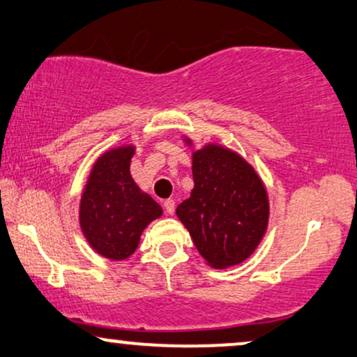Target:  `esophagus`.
I'll return each mask as SVG.
<instances>
[{
    "label": "esophagus",
    "instance_id": "34e87169",
    "mask_svg": "<svg viewBox=\"0 0 357 357\" xmlns=\"http://www.w3.org/2000/svg\"><path fill=\"white\" fill-rule=\"evenodd\" d=\"M164 208H165V213L167 215H174L175 212V202L174 200H165L164 202Z\"/></svg>",
    "mask_w": 357,
    "mask_h": 357
}]
</instances>
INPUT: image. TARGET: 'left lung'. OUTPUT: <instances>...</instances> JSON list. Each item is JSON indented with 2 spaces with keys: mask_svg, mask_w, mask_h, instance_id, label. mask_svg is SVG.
Listing matches in <instances>:
<instances>
[{
  "mask_svg": "<svg viewBox=\"0 0 357 357\" xmlns=\"http://www.w3.org/2000/svg\"><path fill=\"white\" fill-rule=\"evenodd\" d=\"M192 149L193 188L175 213L206 265L225 270L248 259L270 222V200L255 167L222 144Z\"/></svg>",
  "mask_w": 357,
  "mask_h": 357,
  "instance_id": "left-lung-1",
  "label": "left lung"
}]
</instances>
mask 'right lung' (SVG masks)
<instances>
[{
    "label": "right lung",
    "mask_w": 357,
    "mask_h": 357,
    "mask_svg": "<svg viewBox=\"0 0 357 357\" xmlns=\"http://www.w3.org/2000/svg\"><path fill=\"white\" fill-rule=\"evenodd\" d=\"M135 145L109 149L96 158L79 200V225L100 257L122 261L137 250L140 235L164 210L130 175Z\"/></svg>",
    "instance_id": "add662e5"
}]
</instances>
